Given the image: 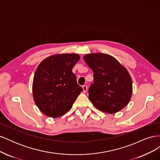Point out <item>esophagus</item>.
Here are the masks:
<instances>
[{"mask_svg":"<svg viewBox=\"0 0 160 160\" xmlns=\"http://www.w3.org/2000/svg\"><path fill=\"white\" fill-rule=\"evenodd\" d=\"M83 91L84 93H86L87 91H88V86L87 85H83Z\"/></svg>","mask_w":160,"mask_h":160,"instance_id":"esophagus-1","label":"esophagus"}]
</instances>
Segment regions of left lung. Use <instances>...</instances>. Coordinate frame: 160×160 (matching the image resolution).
Wrapping results in <instances>:
<instances>
[{
    "instance_id": "left-lung-1",
    "label": "left lung",
    "mask_w": 160,
    "mask_h": 160,
    "mask_svg": "<svg viewBox=\"0 0 160 160\" xmlns=\"http://www.w3.org/2000/svg\"><path fill=\"white\" fill-rule=\"evenodd\" d=\"M93 72V81L89 89V99L95 107L113 114L123 109L132 95V79L125 67L105 53H89L83 56Z\"/></svg>"
}]
</instances>
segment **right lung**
I'll list each match as a JSON object with an SVG mask.
<instances>
[{"label":"right lung","instance_id":"obj_1","mask_svg":"<svg viewBox=\"0 0 160 160\" xmlns=\"http://www.w3.org/2000/svg\"><path fill=\"white\" fill-rule=\"evenodd\" d=\"M79 59L76 53L55 54L47 57L37 67L32 81V97L45 115L52 118L63 115L83 91L72 72Z\"/></svg>","mask_w":160,"mask_h":160}]
</instances>
